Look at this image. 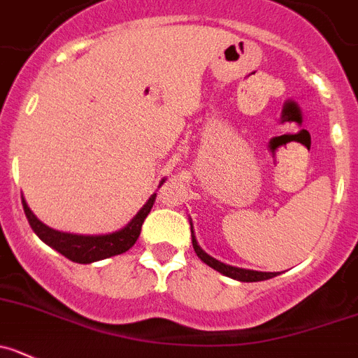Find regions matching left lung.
I'll return each mask as SVG.
<instances>
[{"instance_id":"left-lung-1","label":"left lung","mask_w":358,"mask_h":358,"mask_svg":"<svg viewBox=\"0 0 358 358\" xmlns=\"http://www.w3.org/2000/svg\"><path fill=\"white\" fill-rule=\"evenodd\" d=\"M190 231H192V228H190ZM192 247H194L196 255L199 256V259H201L203 263H206L208 266H212V268L217 270V272L224 273V275H228V277H233V279H236V280H242V282H258V280L272 279V277L277 275L275 272H256V270L236 268V266H229V265H224V263L217 262V259H213L212 256H208L206 252H203V249L198 245V242H196L194 231H192Z\"/></svg>"}]
</instances>
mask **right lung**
Instances as JSON below:
<instances>
[{"label":"right lung","instance_id":"add662e5","mask_svg":"<svg viewBox=\"0 0 358 358\" xmlns=\"http://www.w3.org/2000/svg\"><path fill=\"white\" fill-rule=\"evenodd\" d=\"M164 183V180L160 182V185ZM155 196L148 199L145 206L138 212V215L130 220L129 224L125 226L120 231L111 233V235H99V236H83V235H72V233H62L51 229L49 226H45L43 222H40L33 212L29 210V206L26 205L24 198H22V208H24L26 217H28V222L31 226L33 231L38 235V238L42 242L48 243L49 247L56 249L59 255H63L65 258L72 259L76 263H93L99 262V259L111 258V256L122 255L125 250H129L130 247L136 243V240L139 238V233H141V226L145 222L146 215L152 210L153 203H155Z\"/></svg>","mask_w":358,"mask_h":358}]
</instances>
